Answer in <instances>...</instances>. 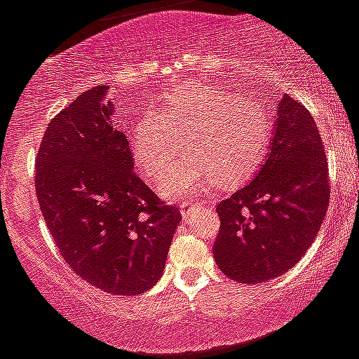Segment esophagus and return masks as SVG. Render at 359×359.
<instances>
[{"mask_svg":"<svg viewBox=\"0 0 359 359\" xmlns=\"http://www.w3.org/2000/svg\"><path fill=\"white\" fill-rule=\"evenodd\" d=\"M192 206H194L192 201H190V203H183V204H182V215H183V218L189 217V213H190V210H192Z\"/></svg>","mask_w":359,"mask_h":359,"instance_id":"34e87169","label":"esophagus"}]
</instances>
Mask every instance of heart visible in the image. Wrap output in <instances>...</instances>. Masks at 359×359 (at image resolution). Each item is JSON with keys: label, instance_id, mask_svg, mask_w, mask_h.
Returning <instances> with one entry per match:
<instances>
[{"label": "heart", "instance_id": "1", "mask_svg": "<svg viewBox=\"0 0 359 359\" xmlns=\"http://www.w3.org/2000/svg\"><path fill=\"white\" fill-rule=\"evenodd\" d=\"M273 137L268 107L254 97L225 88L189 84L167 95L162 112L135 123L130 149L142 176L155 180L181 156L182 139L191 155L163 174V197L194 196L211 177L236 185L257 172Z\"/></svg>", "mask_w": 359, "mask_h": 359}]
</instances>
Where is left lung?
<instances>
[{
	"label": "left lung",
	"instance_id": "left-lung-1",
	"mask_svg": "<svg viewBox=\"0 0 359 359\" xmlns=\"http://www.w3.org/2000/svg\"><path fill=\"white\" fill-rule=\"evenodd\" d=\"M268 158L247 187L218 203L213 245L222 273L241 284L284 275L305 255L330 206V174L316 119L284 95Z\"/></svg>",
	"mask_w": 359,
	"mask_h": 359
}]
</instances>
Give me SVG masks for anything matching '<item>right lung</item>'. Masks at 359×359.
Listing matches in <instances>:
<instances>
[{
    "mask_svg": "<svg viewBox=\"0 0 359 359\" xmlns=\"http://www.w3.org/2000/svg\"><path fill=\"white\" fill-rule=\"evenodd\" d=\"M107 90L84 91L50 119L36 155L35 189L72 271L105 292L135 296L162 276L182 213L135 174Z\"/></svg>",
    "mask_w": 359,
    "mask_h": 359,
    "instance_id": "right-lung-1",
    "label": "right lung"
}]
</instances>
